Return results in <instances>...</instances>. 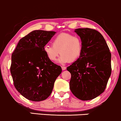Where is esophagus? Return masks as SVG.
I'll return each mask as SVG.
<instances>
[{"mask_svg":"<svg viewBox=\"0 0 121 121\" xmlns=\"http://www.w3.org/2000/svg\"><path fill=\"white\" fill-rule=\"evenodd\" d=\"M61 68H62V70H65L66 69V68L65 66H61Z\"/></svg>","mask_w":121,"mask_h":121,"instance_id":"34e87169","label":"esophagus"}]
</instances>
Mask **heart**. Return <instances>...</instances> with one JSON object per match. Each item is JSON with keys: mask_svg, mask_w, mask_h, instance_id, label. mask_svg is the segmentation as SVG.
<instances>
[{"mask_svg": "<svg viewBox=\"0 0 121 121\" xmlns=\"http://www.w3.org/2000/svg\"><path fill=\"white\" fill-rule=\"evenodd\" d=\"M83 50L81 38L69 33H61L52 40V45L47 44L43 51L51 61L54 62L60 53L58 62L64 64L70 61H75L81 56Z\"/></svg>", "mask_w": 121, "mask_h": 121, "instance_id": "b5f03b06", "label": "heart"}]
</instances>
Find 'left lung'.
<instances>
[{
  "mask_svg": "<svg viewBox=\"0 0 121 121\" xmlns=\"http://www.w3.org/2000/svg\"><path fill=\"white\" fill-rule=\"evenodd\" d=\"M82 40L81 56L67 67L71 73L70 89L81 100H90L104 92L111 75V53L99 31L90 28L75 29Z\"/></svg>",
  "mask_w": 121,
  "mask_h": 121,
  "instance_id": "left-lung-1",
  "label": "left lung"
}]
</instances>
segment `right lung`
Returning a JSON list of instances; mask_svg holds the SVG:
<instances>
[{"label":"right lung","mask_w":121,"mask_h":121,"mask_svg":"<svg viewBox=\"0 0 121 121\" xmlns=\"http://www.w3.org/2000/svg\"><path fill=\"white\" fill-rule=\"evenodd\" d=\"M55 31L37 30L19 40L12 54L11 73L15 88L33 101L46 100L51 94L61 68L48 59L43 47Z\"/></svg>","instance_id":"right-lung-1"}]
</instances>
